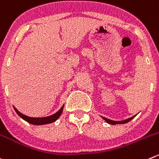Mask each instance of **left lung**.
<instances>
[{
  "mask_svg": "<svg viewBox=\"0 0 159 159\" xmlns=\"http://www.w3.org/2000/svg\"><path fill=\"white\" fill-rule=\"evenodd\" d=\"M135 116H136V115H135ZM135 116H134L130 117V118H129V119H127V120H123V121H113V120H109V119L106 118V117H102V118L104 119L105 120H106V122L108 123V124H112V125H115V124H127V123H128L129 121L131 120L132 119L134 118Z\"/></svg>",
  "mask_w": 159,
  "mask_h": 159,
  "instance_id": "obj_1",
  "label": "left lung"
}]
</instances>
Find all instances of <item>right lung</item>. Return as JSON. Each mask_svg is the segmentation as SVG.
Here are the masks:
<instances>
[{
  "mask_svg": "<svg viewBox=\"0 0 159 159\" xmlns=\"http://www.w3.org/2000/svg\"><path fill=\"white\" fill-rule=\"evenodd\" d=\"M14 109H15V112H17V114H18L21 118H22L24 120L27 121V122L29 123V124H33V125H43V124H51V123L55 122V121L59 118L60 116L61 115V113H62L63 109H64V106H63L60 109V110L57 111L56 113L53 114V115L50 116L39 117H39L27 116L21 113V112H20L15 107H14Z\"/></svg>",
  "mask_w": 159,
  "mask_h": 159,
  "instance_id": "right-lung-1",
  "label": "right lung"
}]
</instances>
